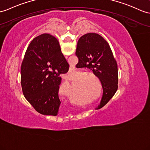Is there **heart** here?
<instances>
[{
    "label": "heart",
    "mask_w": 150,
    "mask_h": 150,
    "mask_svg": "<svg viewBox=\"0 0 150 150\" xmlns=\"http://www.w3.org/2000/svg\"><path fill=\"white\" fill-rule=\"evenodd\" d=\"M85 74L84 73H82L81 75ZM90 78V79L89 78ZM94 78L96 80H97V81H99V79L97 77L96 75L92 74H86L83 76V77H81V79H88L86 81H85V84H87V85L88 86L89 88V90H90V92L91 93H92L93 94H96V93H97L98 92V86H97V82L96 81V80H93V78ZM72 81V79H70L69 78L67 79V83H69L70 82Z\"/></svg>",
    "instance_id": "b5f03b06"
}]
</instances>
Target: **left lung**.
Returning <instances> with one entry per match:
<instances>
[{
	"mask_svg": "<svg viewBox=\"0 0 150 150\" xmlns=\"http://www.w3.org/2000/svg\"><path fill=\"white\" fill-rule=\"evenodd\" d=\"M82 67H88L98 78L103 95L97 109L102 108L118 90V66L108 42L99 34L88 33L78 40L76 51Z\"/></svg>",
	"mask_w": 150,
	"mask_h": 150,
	"instance_id": "1",
	"label": "left lung"
}]
</instances>
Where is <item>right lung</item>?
Segmentation results:
<instances>
[{
  "label": "right lung",
  "mask_w": 150,
  "mask_h": 150,
  "mask_svg": "<svg viewBox=\"0 0 150 150\" xmlns=\"http://www.w3.org/2000/svg\"><path fill=\"white\" fill-rule=\"evenodd\" d=\"M69 68L54 36L43 34L32 40L21 64V85L25 98L38 112L58 115L60 74L67 72Z\"/></svg>",
  "instance_id": "add662e5"
}]
</instances>
